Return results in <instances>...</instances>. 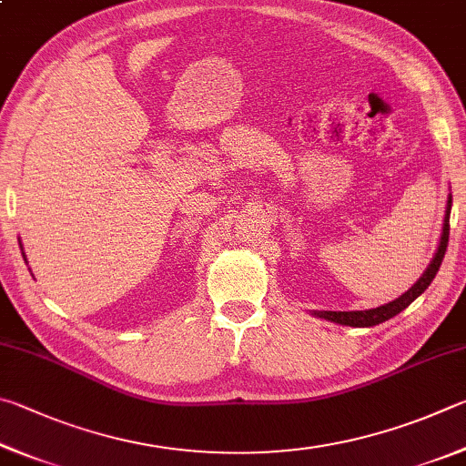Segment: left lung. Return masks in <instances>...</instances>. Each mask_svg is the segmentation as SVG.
Returning a JSON list of instances; mask_svg holds the SVG:
<instances>
[{"label":"left lung","instance_id":"obj_1","mask_svg":"<svg viewBox=\"0 0 466 466\" xmlns=\"http://www.w3.org/2000/svg\"><path fill=\"white\" fill-rule=\"evenodd\" d=\"M451 208H452V194H448L446 200V215H444V223H442V235H440V243L434 258H431L430 266L426 268V272L420 276V280L413 284V287L403 292L401 297L390 300L387 305H380L377 309H366V311H313L311 315L319 317V319L338 323V325H350V328H372V325H379L382 321H389L390 317H395L403 311V309L410 307L415 299H418L423 290H426L431 280L436 279V274L440 270V264H442L444 254H446V246H448V233H451Z\"/></svg>","mask_w":466,"mask_h":466}]
</instances>
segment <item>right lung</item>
I'll list each match as a JSON object with an SVG mask.
<instances>
[{"label": "right lung", "mask_w": 466, "mask_h": 466, "mask_svg": "<svg viewBox=\"0 0 466 466\" xmlns=\"http://www.w3.org/2000/svg\"><path fill=\"white\" fill-rule=\"evenodd\" d=\"M20 249H22V243H20ZM22 256H24V251H22ZM24 262H26V256H24Z\"/></svg>", "instance_id": "1"}]
</instances>
